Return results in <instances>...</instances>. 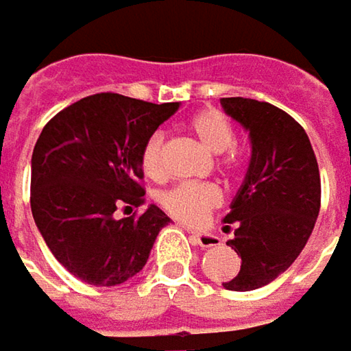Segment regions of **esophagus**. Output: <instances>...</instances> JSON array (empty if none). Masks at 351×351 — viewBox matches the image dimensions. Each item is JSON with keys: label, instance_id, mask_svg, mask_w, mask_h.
<instances>
[{"label": "esophagus", "instance_id": "esophagus-1", "mask_svg": "<svg viewBox=\"0 0 351 351\" xmlns=\"http://www.w3.org/2000/svg\"><path fill=\"white\" fill-rule=\"evenodd\" d=\"M186 231H191L189 227H186ZM193 239L197 245H201V247H217L219 245V237H215V235H210V233H195L193 231Z\"/></svg>", "mask_w": 351, "mask_h": 351}]
</instances>
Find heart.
<instances>
[{
	"instance_id": "obj_1",
	"label": "heart",
	"mask_w": 351,
	"mask_h": 351,
	"mask_svg": "<svg viewBox=\"0 0 351 351\" xmlns=\"http://www.w3.org/2000/svg\"><path fill=\"white\" fill-rule=\"evenodd\" d=\"M191 132L203 146L217 154V165L223 171L235 173L245 167V150L235 143V126L229 116L219 108H203L189 118ZM141 167L148 176H162L165 173V134L154 132L143 146ZM223 203V193L215 182L186 180L178 182L160 197L162 208L178 221L197 225L205 221L208 213Z\"/></svg>"
}]
</instances>
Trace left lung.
Here are the masks:
<instances>
[{
  "label": "left lung",
  "instance_id": "1",
  "mask_svg": "<svg viewBox=\"0 0 351 351\" xmlns=\"http://www.w3.org/2000/svg\"><path fill=\"white\" fill-rule=\"evenodd\" d=\"M221 106L249 130L251 162L231 213L223 219L241 257L237 277L223 283L251 291L271 283L302 253L322 203L319 169L300 122L269 102L221 98Z\"/></svg>",
  "mask_w": 351,
  "mask_h": 351
}]
</instances>
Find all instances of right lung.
I'll list each match as a JSON object with an SVG mask.
<instances>
[{
	"mask_svg": "<svg viewBox=\"0 0 351 351\" xmlns=\"http://www.w3.org/2000/svg\"><path fill=\"white\" fill-rule=\"evenodd\" d=\"M176 110L178 102L102 92L44 126L32 154V215L53 257L82 281L96 287L128 281L171 223L156 205L124 219H114V210L144 205L143 146Z\"/></svg>",
	"mask_w": 351,
	"mask_h": 351,
	"instance_id": "obj_1",
	"label": "right lung"
}]
</instances>
